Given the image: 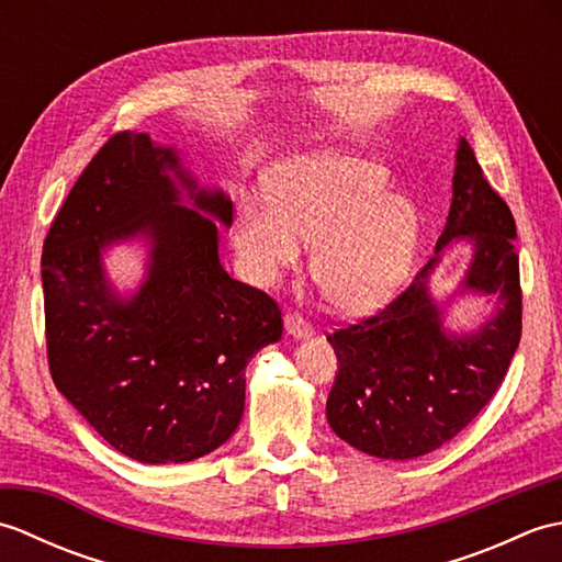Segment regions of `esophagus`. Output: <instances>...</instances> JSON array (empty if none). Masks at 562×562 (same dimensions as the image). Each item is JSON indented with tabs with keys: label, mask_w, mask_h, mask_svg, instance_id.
Here are the masks:
<instances>
[{
	"label": "esophagus",
	"mask_w": 562,
	"mask_h": 562,
	"mask_svg": "<svg viewBox=\"0 0 562 562\" xmlns=\"http://www.w3.org/2000/svg\"><path fill=\"white\" fill-rule=\"evenodd\" d=\"M284 330H288L290 336L296 338V340L308 338L314 333V328L308 326V321L302 314H288V316H284Z\"/></svg>",
	"instance_id": "obj_1"
}]
</instances>
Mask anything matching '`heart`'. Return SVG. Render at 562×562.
I'll use <instances>...</instances> for the list:
<instances>
[{"label":"heart","instance_id":"1","mask_svg":"<svg viewBox=\"0 0 562 562\" xmlns=\"http://www.w3.org/2000/svg\"><path fill=\"white\" fill-rule=\"evenodd\" d=\"M389 169L342 149L274 164L262 178L268 202L238 205L234 246L248 280L272 288L312 248L321 294L342 314H369L396 296L415 268L423 212L389 190Z\"/></svg>","mask_w":562,"mask_h":562}]
</instances>
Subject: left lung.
Segmentation results:
<instances>
[{"mask_svg": "<svg viewBox=\"0 0 562 562\" xmlns=\"http://www.w3.org/2000/svg\"><path fill=\"white\" fill-rule=\"evenodd\" d=\"M457 237L474 246L462 291L498 300L496 316L461 337L443 328V307L428 292L440 250ZM515 238L507 202L485 181L461 137L453 198L435 256L379 314L328 336L340 364L326 403L333 432L369 457L405 461L447 445L485 408L521 338Z\"/></svg>", "mask_w": 562, "mask_h": 562, "instance_id": "8db88e82", "label": "left lung"}]
</instances>
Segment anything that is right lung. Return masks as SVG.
I'll return each mask as SVG.
<instances>
[{
    "instance_id": "add662e5",
    "label": "right lung",
    "mask_w": 562,
    "mask_h": 562,
    "mask_svg": "<svg viewBox=\"0 0 562 562\" xmlns=\"http://www.w3.org/2000/svg\"><path fill=\"white\" fill-rule=\"evenodd\" d=\"M186 192L194 210L180 205ZM232 200L198 188L173 147L117 133L97 151L43 244L47 362L57 391L97 432L142 463H183L229 439L244 415L246 364L282 336L266 292L229 278L217 224ZM150 246L146 282L122 300L102 250Z\"/></svg>"
}]
</instances>
